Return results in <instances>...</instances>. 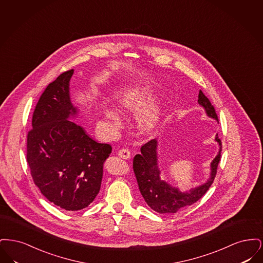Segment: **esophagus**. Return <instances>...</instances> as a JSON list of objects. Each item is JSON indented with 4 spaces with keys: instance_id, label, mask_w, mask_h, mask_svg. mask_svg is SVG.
Masks as SVG:
<instances>
[{
    "instance_id": "obj_1",
    "label": "esophagus",
    "mask_w": 263,
    "mask_h": 263,
    "mask_svg": "<svg viewBox=\"0 0 263 263\" xmlns=\"http://www.w3.org/2000/svg\"><path fill=\"white\" fill-rule=\"evenodd\" d=\"M118 156L124 160H128L130 159L131 157V154H130V151L128 149H121V150L118 152Z\"/></svg>"
}]
</instances>
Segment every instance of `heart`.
Here are the masks:
<instances>
[{"label":"heart","mask_w":263,"mask_h":263,"mask_svg":"<svg viewBox=\"0 0 263 263\" xmlns=\"http://www.w3.org/2000/svg\"><path fill=\"white\" fill-rule=\"evenodd\" d=\"M153 89L150 86H135L126 89L116 100L121 111L136 113L145 108L153 99ZM161 107L159 103H152L138 117L139 128L145 132H154L161 122ZM103 115L113 129H118L121 122L118 114L110 108H104Z\"/></svg>","instance_id":"heart-1"}]
</instances>
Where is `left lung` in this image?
<instances>
[{"label": "left lung", "instance_id": "8db88e82", "mask_svg": "<svg viewBox=\"0 0 263 263\" xmlns=\"http://www.w3.org/2000/svg\"><path fill=\"white\" fill-rule=\"evenodd\" d=\"M198 103L205 109L206 114L219 120L215 108L210 100L202 92L198 95ZM219 122V121H218ZM215 140L219 144V153L210 164L211 172L208 180L189 191H180L178 188L172 186L166 181L162 180L161 171L158 166V140L153 139L141 147V154H138L133 160V170L136 175L140 192L151 208L160 214H174L183 208L197 202L212 185L217 174V167L221 160L222 143L216 135Z\"/></svg>", "mask_w": 263, "mask_h": 263}]
</instances>
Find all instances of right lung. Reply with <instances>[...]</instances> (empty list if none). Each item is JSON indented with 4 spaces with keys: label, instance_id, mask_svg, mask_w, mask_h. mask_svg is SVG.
<instances>
[{
    "label": "right lung",
    "instance_id": "1",
    "mask_svg": "<svg viewBox=\"0 0 263 263\" xmlns=\"http://www.w3.org/2000/svg\"><path fill=\"white\" fill-rule=\"evenodd\" d=\"M69 70L50 83L38 100L27 134L26 160L40 192L67 211L82 210L99 194L103 163L111 146L98 143L71 121Z\"/></svg>",
    "mask_w": 263,
    "mask_h": 263
}]
</instances>
